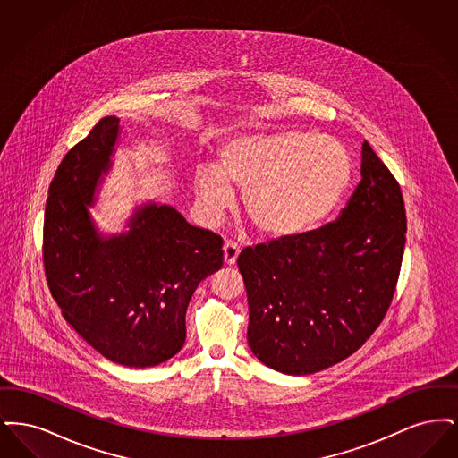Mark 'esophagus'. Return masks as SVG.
Here are the masks:
<instances>
[{
  "label": "esophagus",
  "instance_id": "1",
  "mask_svg": "<svg viewBox=\"0 0 458 458\" xmlns=\"http://www.w3.org/2000/svg\"><path fill=\"white\" fill-rule=\"evenodd\" d=\"M239 245H237L235 242L228 240V242L223 245V258H225V264H228V266L235 264V262H237V258H239Z\"/></svg>",
  "mask_w": 458,
  "mask_h": 458
}]
</instances>
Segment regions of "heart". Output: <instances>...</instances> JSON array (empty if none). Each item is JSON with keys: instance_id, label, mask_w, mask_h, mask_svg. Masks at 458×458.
<instances>
[{"instance_id": "heart-1", "label": "heart", "mask_w": 458, "mask_h": 458, "mask_svg": "<svg viewBox=\"0 0 458 458\" xmlns=\"http://www.w3.org/2000/svg\"><path fill=\"white\" fill-rule=\"evenodd\" d=\"M352 174L349 151L329 135L284 131L240 133L221 144L216 166L194 174L197 199L208 216L245 191L243 211L269 237H295L312 230L344 196Z\"/></svg>"}]
</instances>
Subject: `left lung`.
Here are the masks:
<instances>
[{
  "label": "left lung",
  "mask_w": 458,
  "mask_h": 458,
  "mask_svg": "<svg viewBox=\"0 0 458 458\" xmlns=\"http://www.w3.org/2000/svg\"><path fill=\"white\" fill-rule=\"evenodd\" d=\"M360 174L336 221L240 252L249 347L271 369H327L360 349L388 312L405 249L403 197L368 142Z\"/></svg>",
  "instance_id": "8db88e82"
}]
</instances>
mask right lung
<instances>
[{"mask_svg": "<svg viewBox=\"0 0 458 458\" xmlns=\"http://www.w3.org/2000/svg\"><path fill=\"white\" fill-rule=\"evenodd\" d=\"M106 116L75 144L49 185L44 271L66 323L111 362L151 368L185 344V312L197 284L223 266V239L189 225L166 204L135 211L131 230L99 237L89 216L118 137Z\"/></svg>", "mask_w": 458, "mask_h": 458, "instance_id": "1", "label": "right lung"}]
</instances>
